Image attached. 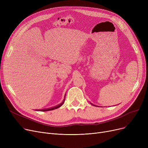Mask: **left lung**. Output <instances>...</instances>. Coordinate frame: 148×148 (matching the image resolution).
<instances>
[{
    "label": "left lung",
    "instance_id": "1",
    "mask_svg": "<svg viewBox=\"0 0 148 148\" xmlns=\"http://www.w3.org/2000/svg\"><path fill=\"white\" fill-rule=\"evenodd\" d=\"M92 105H93V104H92ZM93 106H94V105H93Z\"/></svg>",
    "mask_w": 148,
    "mask_h": 148
}]
</instances>
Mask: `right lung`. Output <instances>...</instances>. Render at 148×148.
I'll use <instances>...</instances> for the list:
<instances>
[{"label":"right lung","instance_id":"add662e5","mask_svg":"<svg viewBox=\"0 0 148 148\" xmlns=\"http://www.w3.org/2000/svg\"><path fill=\"white\" fill-rule=\"evenodd\" d=\"M65 98H64V101H62V103H61L60 104H59V105H58V106H54V107H51V108H44V109H42V110H39L38 111H41V112H45V111H50V110H54V109H56V108H59L60 106H62V105L64 104V103L65 102Z\"/></svg>","mask_w":148,"mask_h":148}]
</instances>
